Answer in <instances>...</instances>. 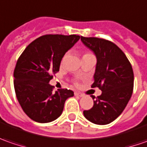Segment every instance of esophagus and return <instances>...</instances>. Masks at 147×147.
Here are the masks:
<instances>
[{
	"label": "esophagus",
	"mask_w": 147,
	"mask_h": 147,
	"mask_svg": "<svg viewBox=\"0 0 147 147\" xmlns=\"http://www.w3.org/2000/svg\"><path fill=\"white\" fill-rule=\"evenodd\" d=\"M75 95L76 96H78V97H83L84 94L80 92H75Z\"/></svg>",
	"instance_id": "34e87169"
}]
</instances>
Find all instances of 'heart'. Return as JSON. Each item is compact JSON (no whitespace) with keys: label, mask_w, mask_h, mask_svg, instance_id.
Returning <instances> with one entry per match:
<instances>
[{"label":"heart","mask_w":147,"mask_h":147,"mask_svg":"<svg viewBox=\"0 0 147 147\" xmlns=\"http://www.w3.org/2000/svg\"><path fill=\"white\" fill-rule=\"evenodd\" d=\"M89 54H92V53H89V52H85V53H84V55H89Z\"/></svg>","instance_id":"heart-1"}]
</instances>
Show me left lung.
Here are the masks:
<instances>
[{
  "mask_svg": "<svg viewBox=\"0 0 147 147\" xmlns=\"http://www.w3.org/2000/svg\"><path fill=\"white\" fill-rule=\"evenodd\" d=\"M80 40L97 57V66L92 88H98L102 94L94 106L84 111L87 119L96 124H110L123 112L134 90V71L126 55L113 42L97 37Z\"/></svg>",
  "mask_w": 147,
  "mask_h": 147,
  "instance_id": "1",
  "label": "left lung"
}]
</instances>
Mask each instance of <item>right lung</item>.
I'll return each mask as SVG.
<instances>
[{
	"label": "right lung",
	"mask_w": 147,
	"mask_h": 147,
	"mask_svg": "<svg viewBox=\"0 0 147 147\" xmlns=\"http://www.w3.org/2000/svg\"><path fill=\"white\" fill-rule=\"evenodd\" d=\"M80 38L77 35L49 34L33 40L18 58L13 71V86L21 107L30 119L49 123L58 118L73 91L53 92L49 82L59 71L62 58Z\"/></svg>",
	"instance_id": "right-lung-1"
}]
</instances>
